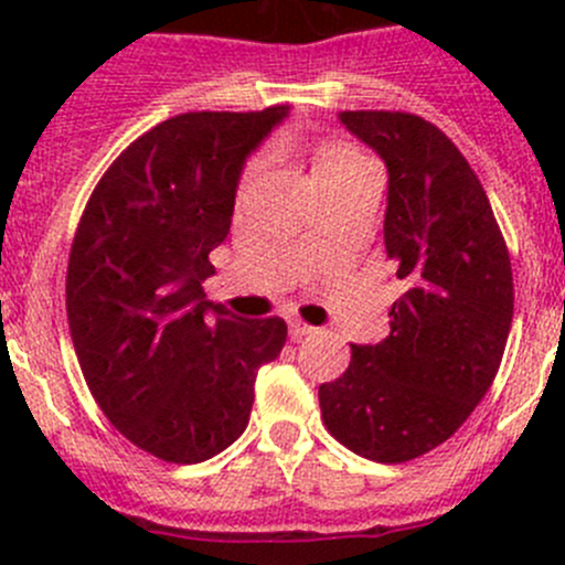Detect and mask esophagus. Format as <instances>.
I'll return each mask as SVG.
<instances>
[{"mask_svg": "<svg viewBox=\"0 0 565 565\" xmlns=\"http://www.w3.org/2000/svg\"><path fill=\"white\" fill-rule=\"evenodd\" d=\"M317 328H311V324H306V322H300V319H289V335H292V339H306V335H311L315 333Z\"/></svg>", "mask_w": 565, "mask_h": 565, "instance_id": "esophagus-1", "label": "esophagus"}]
</instances>
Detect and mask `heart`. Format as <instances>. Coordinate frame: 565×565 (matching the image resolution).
<instances>
[{
  "label": "heart",
  "mask_w": 565,
  "mask_h": 565,
  "mask_svg": "<svg viewBox=\"0 0 565 565\" xmlns=\"http://www.w3.org/2000/svg\"><path fill=\"white\" fill-rule=\"evenodd\" d=\"M262 167H265V158L262 156L250 158L246 172H243L241 188H246L248 182L262 172ZM361 167H369V163L363 161L358 152L344 150V147H324V150H319L315 156V180L319 182V180H324V177L344 174V172H352V169H361Z\"/></svg>",
  "instance_id": "b5f03b06"
}]
</instances>
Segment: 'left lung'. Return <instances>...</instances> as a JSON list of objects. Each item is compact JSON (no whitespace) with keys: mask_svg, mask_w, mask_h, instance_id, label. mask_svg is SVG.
<instances>
[{"mask_svg":"<svg viewBox=\"0 0 565 565\" xmlns=\"http://www.w3.org/2000/svg\"><path fill=\"white\" fill-rule=\"evenodd\" d=\"M388 167L385 250L407 292L380 344L319 385L330 435L383 465L446 443L487 396L514 317L511 259L481 180L437 125L407 111H339Z\"/></svg>","mask_w":565,"mask_h":565,"instance_id":"obj_1","label":"left lung"}]
</instances>
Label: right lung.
<instances>
[{"instance_id": "obj_1", "label": "right lung", "mask_w": 565, "mask_h": 565, "mask_svg": "<svg viewBox=\"0 0 565 565\" xmlns=\"http://www.w3.org/2000/svg\"><path fill=\"white\" fill-rule=\"evenodd\" d=\"M287 114H177L122 150L78 221L65 284L78 366L119 435L163 461L230 448L287 341L281 317L241 319L202 289L243 163Z\"/></svg>"}]
</instances>
